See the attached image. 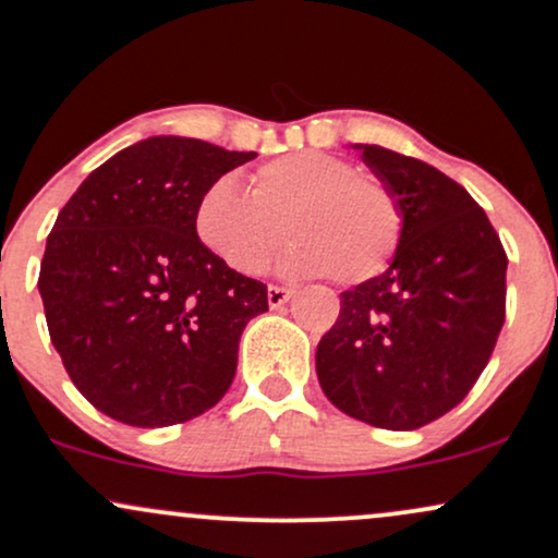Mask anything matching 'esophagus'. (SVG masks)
<instances>
[{
    "label": "esophagus",
    "instance_id": "esophagus-1",
    "mask_svg": "<svg viewBox=\"0 0 558 558\" xmlns=\"http://www.w3.org/2000/svg\"><path fill=\"white\" fill-rule=\"evenodd\" d=\"M292 295H295V290H290V287L271 284L268 287V305H271V308H281Z\"/></svg>",
    "mask_w": 558,
    "mask_h": 558
}]
</instances>
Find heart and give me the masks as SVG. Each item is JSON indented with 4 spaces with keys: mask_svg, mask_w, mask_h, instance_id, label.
<instances>
[{
    "mask_svg": "<svg viewBox=\"0 0 558 558\" xmlns=\"http://www.w3.org/2000/svg\"><path fill=\"white\" fill-rule=\"evenodd\" d=\"M284 231L292 236L284 271L359 284L379 277L396 255L403 213L379 179L359 177L353 162L313 149L260 166L250 192L223 177L197 199V240L245 277L271 263Z\"/></svg>",
    "mask_w": 558,
    "mask_h": 558,
    "instance_id": "heart-1",
    "label": "heart"
}]
</instances>
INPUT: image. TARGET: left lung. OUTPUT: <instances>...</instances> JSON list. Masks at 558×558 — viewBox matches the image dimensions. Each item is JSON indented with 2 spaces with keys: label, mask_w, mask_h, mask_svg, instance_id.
<instances>
[{
  "label": "left lung",
  "mask_w": 558,
  "mask_h": 558,
  "mask_svg": "<svg viewBox=\"0 0 558 558\" xmlns=\"http://www.w3.org/2000/svg\"><path fill=\"white\" fill-rule=\"evenodd\" d=\"M403 213L390 268L340 295L316 348L324 396L381 429H418L472 390L506 318V258L485 210L427 162L355 144Z\"/></svg>",
  "instance_id": "left-lung-1"
}]
</instances>
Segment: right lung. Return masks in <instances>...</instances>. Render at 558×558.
<instances>
[{
	"mask_svg": "<svg viewBox=\"0 0 558 558\" xmlns=\"http://www.w3.org/2000/svg\"><path fill=\"white\" fill-rule=\"evenodd\" d=\"M255 153L149 136L92 171L60 210L39 292L68 377L131 427L190 422L227 396L263 281L231 271L195 234L205 190Z\"/></svg>",
	"mask_w": 558,
	"mask_h": 558,
	"instance_id": "right-lung-1",
	"label": "right lung"
}]
</instances>
